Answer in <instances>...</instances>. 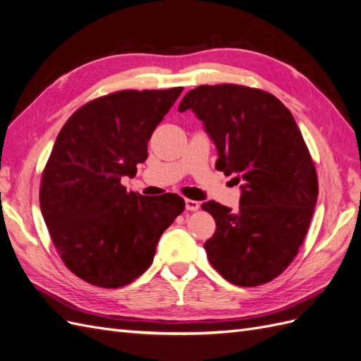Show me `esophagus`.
Masks as SVG:
<instances>
[{
  "label": "esophagus",
  "mask_w": 361,
  "mask_h": 361,
  "mask_svg": "<svg viewBox=\"0 0 361 361\" xmlns=\"http://www.w3.org/2000/svg\"><path fill=\"white\" fill-rule=\"evenodd\" d=\"M184 202H185V210H188V212H197V210H200V207H201L200 202L193 201V200H185Z\"/></svg>",
  "instance_id": "34e87169"
}]
</instances>
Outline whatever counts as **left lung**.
<instances>
[{
	"label": "left lung",
	"instance_id": "1",
	"mask_svg": "<svg viewBox=\"0 0 361 361\" xmlns=\"http://www.w3.org/2000/svg\"><path fill=\"white\" fill-rule=\"evenodd\" d=\"M192 112L217 148L216 168L241 183L238 212L208 201L216 220L204 247L228 282L258 286L293 262L318 200V177L293 114L262 90L222 84L189 91L178 111Z\"/></svg>",
	"mask_w": 361,
	"mask_h": 361
}]
</instances>
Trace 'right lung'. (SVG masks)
Wrapping results in <instances>:
<instances>
[{
	"label": "right lung",
	"mask_w": 361,
	"mask_h": 361,
	"mask_svg": "<svg viewBox=\"0 0 361 361\" xmlns=\"http://www.w3.org/2000/svg\"><path fill=\"white\" fill-rule=\"evenodd\" d=\"M181 91L112 92L79 108L56 136L42 176V214L67 269L91 285L133 282L184 210L176 193L142 196L121 184L145 161L151 135Z\"/></svg>",
	"instance_id": "1"
}]
</instances>
